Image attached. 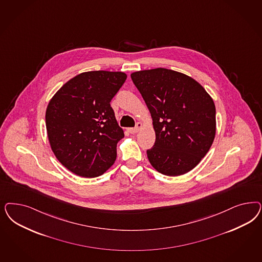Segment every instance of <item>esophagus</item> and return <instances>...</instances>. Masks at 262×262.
I'll list each match as a JSON object with an SVG mask.
<instances>
[{"label": "esophagus", "mask_w": 262, "mask_h": 262, "mask_svg": "<svg viewBox=\"0 0 262 262\" xmlns=\"http://www.w3.org/2000/svg\"><path fill=\"white\" fill-rule=\"evenodd\" d=\"M142 126H143V124H142L141 122H138V123L136 124V127H134V128H129L128 131H129L131 134H135L137 132H139V130L142 128Z\"/></svg>", "instance_id": "1"}]
</instances>
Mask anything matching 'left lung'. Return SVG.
Masks as SVG:
<instances>
[{
    "label": "left lung",
    "instance_id": "left-lung-1",
    "mask_svg": "<svg viewBox=\"0 0 262 262\" xmlns=\"http://www.w3.org/2000/svg\"><path fill=\"white\" fill-rule=\"evenodd\" d=\"M131 79L151 114L156 140L146 153L152 167L168 177L194 169L215 138L210 95L193 78L167 68L137 71Z\"/></svg>",
    "mask_w": 262,
    "mask_h": 262
}]
</instances>
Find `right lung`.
Here are the masks:
<instances>
[{"label":"right lung","mask_w":262,"mask_h":262,"mask_svg":"<svg viewBox=\"0 0 262 262\" xmlns=\"http://www.w3.org/2000/svg\"><path fill=\"white\" fill-rule=\"evenodd\" d=\"M123 72L89 71L69 80L51 99L46 129L51 148L70 171L103 174L115 163L124 133L110 102L126 80Z\"/></svg>","instance_id":"obj_1"}]
</instances>
